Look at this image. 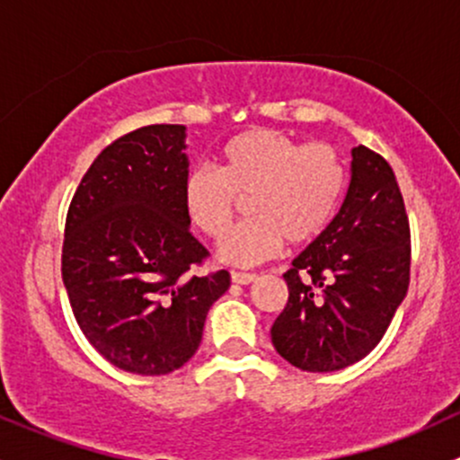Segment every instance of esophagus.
<instances>
[{"instance_id":"esophagus-1","label":"esophagus","mask_w":460,"mask_h":460,"mask_svg":"<svg viewBox=\"0 0 460 460\" xmlns=\"http://www.w3.org/2000/svg\"><path fill=\"white\" fill-rule=\"evenodd\" d=\"M231 279L235 284H249L255 279V273H244V270H231Z\"/></svg>"}]
</instances>
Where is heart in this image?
<instances>
[{
  "instance_id": "obj_1",
  "label": "heart",
  "mask_w": 460,
  "mask_h": 460,
  "mask_svg": "<svg viewBox=\"0 0 460 460\" xmlns=\"http://www.w3.org/2000/svg\"><path fill=\"white\" fill-rule=\"evenodd\" d=\"M346 165L328 143H299L273 128L235 134L217 152V169H193L182 182V209L193 229L220 243L240 200L251 217L222 244V258L258 264L273 258L284 240H317L340 209Z\"/></svg>"
}]
</instances>
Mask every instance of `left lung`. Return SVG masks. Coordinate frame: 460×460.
Listing matches in <instances>:
<instances>
[{
    "label": "left lung",
    "mask_w": 460,
    "mask_h": 460,
    "mask_svg": "<svg viewBox=\"0 0 460 460\" xmlns=\"http://www.w3.org/2000/svg\"><path fill=\"white\" fill-rule=\"evenodd\" d=\"M410 258V220L393 167L359 145L341 209L284 273L288 302L270 328L275 350L306 372L364 359L403 302Z\"/></svg>",
    "instance_id": "obj_1"
}]
</instances>
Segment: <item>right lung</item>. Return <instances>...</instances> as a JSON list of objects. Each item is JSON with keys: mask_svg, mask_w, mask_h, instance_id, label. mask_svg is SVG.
I'll return each mask as SVG.
<instances>
[{"mask_svg": "<svg viewBox=\"0 0 460 460\" xmlns=\"http://www.w3.org/2000/svg\"><path fill=\"white\" fill-rule=\"evenodd\" d=\"M185 128L145 125L94 158L66 216L61 251L72 313L103 359L134 375H169L191 359L229 270L209 258L182 209Z\"/></svg>", "mask_w": 460, "mask_h": 460, "instance_id": "1", "label": "right lung"}]
</instances>
